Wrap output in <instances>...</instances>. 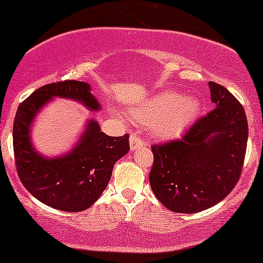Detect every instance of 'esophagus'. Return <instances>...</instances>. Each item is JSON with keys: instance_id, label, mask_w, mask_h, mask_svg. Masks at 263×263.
Segmentation results:
<instances>
[{"instance_id": "esophagus-1", "label": "esophagus", "mask_w": 263, "mask_h": 263, "mask_svg": "<svg viewBox=\"0 0 263 263\" xmlns=\"http://www.w3.org/2000/svg\"><path fill=\"white\" fill-rule=\"evenodd\" d=\"M129 144H130V150H132V152L137 150L138 147L146 145L145 141L141 140V138L137 134V133H133V134L130 135V138H129Z\"/></svg>"}]
</instances>
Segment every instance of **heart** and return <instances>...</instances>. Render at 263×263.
I'll list each match as a JSON object with an SVG mask.
<instances>
[{"label":"heart","instance_id":"b5f03b06","mask_svg":"<svg viewBox=\"0 0 263 263\" xmlns=\"http://www.w3.org/2000/svg\"><path fill=\"white\" fill-rule=\"evenodd\" d=\"M200 113V102L173 90L155 94L137 107L128 109V117L141 124H153V132L164 140L184 134Z\"/></svg>","mask_w":263,"mask_h":263}]
</instances>
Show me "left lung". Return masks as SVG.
Listing matches in <instances>:
<instances>
[{
    "label": "left lung",
    "mask_w": 263,
    "mask_h": 263,
    "mask_svg": "<svg viewBox=\"0 0 263 263\" xmlns=\"http://www.w3.org/2000/svg\"><path fill=\"white\" fill-rule=\"evenodd\" d=\"M215 104L180 140L153 145V193L166 209L194 214L212 208L240 179L249 137L242 105L222 85L209 83Z\"/></svg>",
    "instance_id": "8db88e82"
}]
</instances>
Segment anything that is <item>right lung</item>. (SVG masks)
<instances>
[{
	"mask_svg": "<svg viewBox=\"0 0 263 263\" xmlns=\"http://www.w3.org/2000/svg\"><path fill=\"white\" fill-rule=\"evenodd\" d=\"M55 97L77 100L89 110L100 109L85 82H57L34 90L21 103L13 122L17 173L23 186L41 202L61 211H83L99 199L114 164L129 152V135L109 137L100 132L97 120L89 119L67 154L55 158L40 154L31 141V126L41 109Z\"/></svg>",
	"mask_w": 263,
	"mask_h": 263,
	"instance_id": "right-lung-1",
	"label": "right lung"
}]
</instances>
